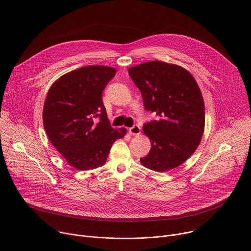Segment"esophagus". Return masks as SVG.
Segmentation results:
<instances>
[{
	"label": "esophagus",
	"instance_id": "34e87169",
	"mask_svg": "<svg viewBox=\"0 0 251 251\" xmlns=\"http://www.w3.org/2000/svg\"><path fill=\"white\" fill-rule=\"evenodd\" d=\"M129 132L131 135H139L141 133V127L138 124H135L129 129Z\"/></svg>",
	"mask_w": 251,
	"mask_h": 251
}]
</instances>
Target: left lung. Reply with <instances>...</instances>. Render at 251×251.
<instances>
[{
    "instance_id": "1",
    "label": "left lung",
    "mask_w": 251,
    "mask_h": 251,
    "mask_svg": "<svg viewBox=\"0 0 251 251\" xmlns=\"http://www.w3.org/2000/svg\"><path fill=\"white\" fill-rule=\"evenodd\" d=\"M128 73L142 94L144 108L156 116L143 126L151 148L141 163L156 172L181 165L204 131V103L195 78L181 66L158 60L130 67Z\"/></svg>"
}]
</instances>
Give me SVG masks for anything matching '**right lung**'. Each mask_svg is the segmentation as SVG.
<instances>
[{
	"mask_svg": "<svg viewBox=\"0 0 251 251\" xmlns=\"http://www.w3.org/2000/svg\"><path fill=\"white\" fill-rule=\"evenodd\" d=\"M116 70L101 65L62 75L50 88L43 110L45 131L55 150L78 170L102 166L126 129H113L101 94Z\"/></svg>",
	"mask_w": 251,
	"mask_h": 251,
	"instance_id": "1",
	"label": "right lung"
}]
</instances>
